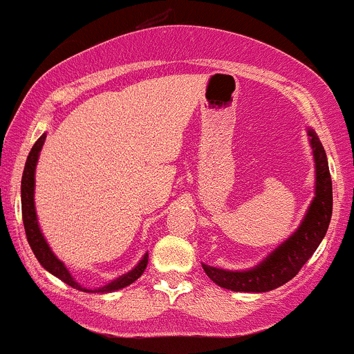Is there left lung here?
Returning a JSON list of instances; mask_svg holds the SVG:
<instances>
[{"instance_id":"8db88e82","label":"left lung","mask_w":354,"mask_h":354,"mask_svg":"<svg viewBox=\"0 0 354 354\" xmlns=\"http://www.w3.org/2000/svg\"><path fill=\"white\" fill-rule=\"evenodd\" d=\"M309 136L315 158V197L302 224L257 268L246 272H227L203 265L206 275L219 287L234 292L273 290L297 275L324 238L333 214V182L324 147L313 130H309Z\"/></svg>"}]
</instances>
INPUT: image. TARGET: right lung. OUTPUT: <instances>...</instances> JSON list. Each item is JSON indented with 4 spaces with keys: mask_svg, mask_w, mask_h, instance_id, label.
<instances>
[{
    "mask_svg": "<svg viewBox=\"0 0 354 354\" xmlns=\"http://www.w3.org/2000/svg\"><path fill=\"white\" fill-rule=\"evenodd\" d=\"M45 142V135H41L39 140L35 142V145L32 147L30 150L28 158H26L25 163V170H24V177H21V216H24V224H25V233H26V239H28L30 248L33 250L35 253L37 260L40 261V265L45 270L55 275L57 279H60L62 282H66L71 287L77 288V290H84V292H113V290H120V288L127 287L135 282L147 268V261H148V254L142 258L138 265L131 270L130 273L127 275L120 277V279L113 280L111 283H108L106 287L96 288V290H87V288H82L81 285L75 282L74 279L71 277L69 270L64 267L62 261L55 257L54 253L50 252L48 248L47 241H45L44 236L40 233L39 223H37V214H35V204H33V189H35V167H37V160H39V153L44 147Z\"/></svg>",
    "mask_w": 354,
    "mask_h": 354,
    "instance_id": "add662e5",
    "label": "right lung"
}]
</instances>
